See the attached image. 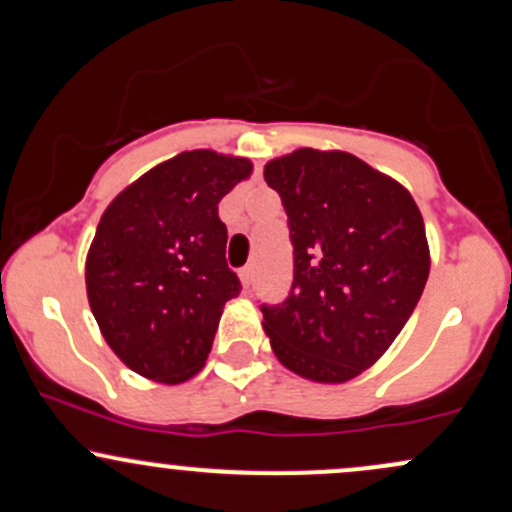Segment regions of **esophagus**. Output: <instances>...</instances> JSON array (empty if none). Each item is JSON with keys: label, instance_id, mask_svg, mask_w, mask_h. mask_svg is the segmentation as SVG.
Returning a JSON list of instances; mask_svg holds the SVG:
<instances>
[{"label": "esophagus", "instance_id": "1", "mask_svg": "<svg viewBox=\"0 0 512 512\" xmlns=\"http://www.w3.org/2000/svg\"><path fill=\"white\" fill-rule=\"evenodd\" d=\"M238 276H240V281H243V286H245V289H248V286L252 284V267H250V264H248V267H243V269H240Z\"/></svg>", "mask_w": 512, "mask_h": 512}]
</instances>
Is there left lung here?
I'll list each match as a JSON object with an SVG mask.
<instances>
[{"mask_svg":"<svg viewBox=\"0 0 512 512\" xmlns=\"http://www.w3.org/2000/svg\"><path fill=\"white\" fill-rule=\"evenodd\" d=\"M264 180L289 216L293 286L262 305V327L281 366L342 385L390 349L424 293V216L407 187L346 151L296 149Z\"/></svg>","mask_w":512,"mask_h":512,"instance_id":"obj_1","label":"left lung"}]
</instances>
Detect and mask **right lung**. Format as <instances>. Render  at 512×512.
I'll list each match as a JSON object with an SVG mask.
<instances>
[{
	"instance_id": "add662e5",
	"label": "right lung",
	"mask_w": 512,
	"mask_h": 512,
	"mask_svg": "<svg viewBox=\"0 0 512 512\" xmlns=\"http://www.w3.org/2000/svg\"><path fill=\"white\" fill-rule=\"evenodd\" d=\"M250 173V158L182 151L103 211L86 296L103 339L134 373L178 385L202 370L223 305L240 293L219 202Z\"/></svg>"
}]
</instances>
